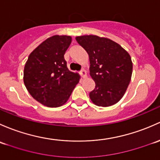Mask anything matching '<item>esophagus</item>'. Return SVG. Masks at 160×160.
<instances>
[{
  "instance_id": "esophagus-1",
  "label": "esophagus",
  "mask_w": 160,
  "mask_h": 160,
  "mask_svg": "<svg viewBox=\"0 0 160 160\" xmlns=\"http://www.w3.org/2000/svg\"><path fill=\"white\" fill-rule=\"evenodd\" d=\"M80 75H81V76H82L83 78H86L87 74H86V72H85V70H84V69H82V70L80 72Z\"/></svg>"
}]
</instances>
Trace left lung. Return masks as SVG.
<instances>
[{
  "mask_svg": "<svg viewBox=\"0 0 160 160\" xmlns=\"http://www.w3.org/2000/svg\"><path fill=\"white\" fill-rule=\"evenodd\" d=\"M88 53L90 75L95 88L89 93L95 105L108 107L118 102L128 88L132 62L129 54L116 42L96 35L75 38Z\"/></svg>",
  "mask_w": 160,
  "mask_h": 160,
  "instance_id": "obj_1",
  "label": "left lung"
}]
</instances>
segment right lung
<instances>
[{"label": "right lung", "instance_id": "add662e5", "mask_svg": "<svg viewBox=\"0 0 160 160\" xmlns=\"http://www.w3.org/2000/svg\"><path fill=\"white\" fill-rule=\"evenodd\" d=\"M72 42L68 35H54L39 44L28 56L24 83L36 101L56 108L66 102L78 83V73L67 68L64 55Z\"/></svg>", "mask_w": 160, "mask_h": 160}]
</instances>
